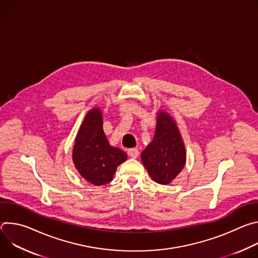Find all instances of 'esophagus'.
Returning <instances> with one entry per match:
<instances>
[{"label": "esophagus", "mask_w": 258, "mask_h": 258, "mask_svg": "<svg viewBox=\"0 0 258 258\" xmlns=\"http://www.w3.org/2000/svg\"><path fill=\"white\" fill-rule=\"evenodd\" d=\"M127 154L130 157H133V158H137L139 156V150L137 148H132V149H128L127 150Z\"/></svg>", "instance_id": "34e87169"}]
</instances>
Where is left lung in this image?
<instances>
[{"label":"left lung","instance_id":"8db88e82","mask_svg":"<svg viewBox=\"0 0 258 258\" xmlns=\"http://www.w3.org/2000/svg\"><path fill=\"white\" fill-rule=\"evenodd\" d=\"M142 162L158 183H169L186 163V150L177 126L165 112L157 116L153 141L141 154Z\"/></svg>","mask_w":258,"mask_h":258}]
</instances>
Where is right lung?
<instances>
[{"mask_svg":"<svg viewBox=\"0 0 258 258\" xmlns=\"http://www.w3.org/2000/svg\"><path fill=\"white\" fill-rule=\"evenodd\" d=\"M126 153L111 147L103 131L101 110L94 108L87 114L73 147L72 159L81 175L95 186L112 180Z\"/></svg>","mask_w":258,"mask_h":258,"instance_id":"add662e5","label":"right lung"}]
</instances>
